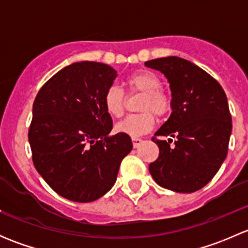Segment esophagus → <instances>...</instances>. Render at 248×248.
<instances>
[{"label": "esophagus", "instance_id": "esophagus-1", "mask_svg": "<svg viewBox=\"0 0 248 248\" xmlns=\"http://www.w3.org/2000/svg\"><path fill=\"white\" fill-rule=\"evenodd\" d=\"M132 142H133V146L137 149V147H139L140 145H141L142 139L141 138H132Z\"/></svg>", "mask_w": 248, "mask_h": 248}]
</instances>
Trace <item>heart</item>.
Masks as SVG:
<instances>
[{"mask_svg": "<svg viewBox=\"0 0 248 248\" xmlns=\"http://www.w3.org/2000/svg\"><path fill=\"white\" fill-rule=\"evenodd\" d=\"M126 86L129 92L142 93L139 104L141 112L126 116L116 124L115 129L119 133L137 138L154 128L156 115L164 117L171 111L172 99L170 94L162 89L161 79L146 69L129 74L126 79ZM103 103L109 115L114 117L122 116L124 111V90L117 85L109 86L104 93Z\"/></svg>", "mask_w": 248, "mask_h": 248, "instance_id": "obj_1", "label": "heart"}]
</instances>
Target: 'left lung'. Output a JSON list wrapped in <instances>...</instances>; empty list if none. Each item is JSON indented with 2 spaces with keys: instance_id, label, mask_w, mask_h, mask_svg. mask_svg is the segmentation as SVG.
Here are the masks:
<instances>
[{
  "instance_id": "obj_1",
  "label": "left lung",
  "mask_w": 248,
  "mask_h": 248,
  "mask_svg": "<svg viewBox=\"0 0 248 248\" xmlns=\"http://www.w3.org/2000/svg\"><path fill=\"white\" fill-rule=\"evenodd\" d=\"M145 66L167 77L172 97L170 117L152 137L159 155L150 163V174L163 188L198 191L211 181L228 154L232 116L226 93L215 78L181 57L155 59ZM164 136L175 141L163 140Z\"/></svg>"
}]
</instances>
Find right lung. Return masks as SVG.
I'll use <instances>...</instances> for the list:
<instances>
[{
    "instance_id": "1",
    "label": "right lung",
    "mask_w": 248,
    "mask_h": 248,
    "mask_svg": "<svg viewBox=\"0 0 248 248\" xmlns=\"http://www.w3.org/2000/svg\"><path fill=\"white\" fill-rule=\"evenodd\" d=\"M116 76L106 63L76 62L50 78L33 102L29 141L34 168L68 201L104 196L133 147L127 134L108 137L112 121L103 98Z\"/></svg>"
}]
</instances>
